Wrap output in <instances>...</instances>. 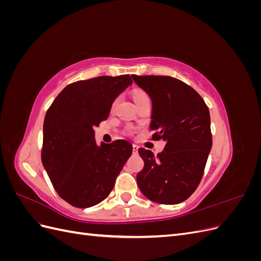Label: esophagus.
<instances>
[{"instance_id": "obj_1", "label": "esophagus", "mask_w": 261, "mask_h": 261, "mask_svg": "<svg viewBox=\"0 0 261 261\" xmlns=\"http://www.w3.org/2000/svg\"><path fill=\"white\" fill-rule=\"evenodd\" d=\"M138 146L137 145H133V151H134V153H137L138 152Z\"/></svg>"}]
</instances>
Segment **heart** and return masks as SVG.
Listing matches in <instances>:
<instances>
[{
	"label": "heart",
	"instance_id": "1",
	"mask_svg": "<svg viewBox=\"0 0 261 261\" xmlns=\"http://www.w3.org/2000/svg\"><path fill=\"white\" fill-rule=\"evenodd\" d=\"M133 97H134V101H135V103H139V102L150 100L148 93L145 92L144 90H140V89H136L135 91H134ZM116 103H117V99L113 102V108L116 106Z\"/></svg>",
	"mask_w": 261,
	"mask_h": 261
}]
</instances>
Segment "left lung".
Instances as JSON below:
<instances>
[{
    "instance_id": "left-lung-1",
    "label": "left lung",
    "mask_w": 261,
    "mask_h": 261,
    "mask_svg": "<svg viewBox=\"0 0 261 261\" xmlns=\"http://www.w3.org/2000/svg\"><path fill=\"white\" fill-rule=\"evenodd\" d=\"M133 80L152 101V140L165 141L156 156L145 148L137 184L148 199L163 204L186 200L198 187L212 146L207 105L191 86L170 76H137Z\"/></svg>"
}]
</instances>
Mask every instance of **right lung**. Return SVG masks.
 <instances>
[{"label": "right lung", "instance_id": "add662e5", "mask_svg": "<svg viewBox=\"0 0 261 261\" xmlns=\"http://www.w3.org/2000/svg\"><path fill=\"white\" fill-rule=\"evenodd\" d=\"M132 83L129 75L78 81L66 86L46 111L42 164L59 196L76 208L105 200L132 155L129 141L98 146L93 130L109 117L113 101Z\"/></svg>", "mask_w": 261, "mask_h": 261}]
</instances>
